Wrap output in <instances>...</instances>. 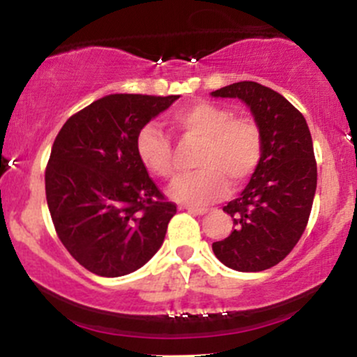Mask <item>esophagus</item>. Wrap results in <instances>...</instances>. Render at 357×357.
Here are the masks:
<instances>
[{
  "mask_svg": "<svg viewBox=\"0 0 357 357\" xmlns=\"http://www.w3.org/2000/svg\"><path fill=\"white\" fill-rule=\"evenodd\" d=\"M186 210L192 213V215H206V213L210 211L208 208H198V206H186Z\"/></svg>",
  "mask_w": 357,
  "mask_h": 357,
  "instance_id": "34e87169",
  "label": "esophagus"
}]
</instances>
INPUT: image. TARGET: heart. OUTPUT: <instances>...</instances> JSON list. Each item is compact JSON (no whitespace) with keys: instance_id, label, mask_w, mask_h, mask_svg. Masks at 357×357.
Listing matches in <instances>:
<instances>
[{"instance_id":"b5f03b06","label":"heart","mask_w":357,"mask_h":357,"mask_svg":"<svg viewBox=\"0 0 357 357\" xmlns=\"http://www.w3.org/2000/svg\"><path fill=\"white\" fill-rule=\"evenodd\" d=\"M171 124L184 137L199 141L195 171L171 186L176 202L198 206L223 198L228 190L247 183L264 158V132L255 119L233 116L231 110L198 100L174 110ZM139 161L158 178L173 179L178 173L174 149L154 124L141 127L136 136Z\"/></svg>"}]
</instances>
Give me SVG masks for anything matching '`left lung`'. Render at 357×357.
<instances>
[{
    "mask_svg": "<svg viewBox=\"0 0 357 357\" xmlns=\"http://www.w3.org/2000/svg\"><path fill=\"white\" fill-rule=\"evenodd\" d=\"M240 99L264 132V158L241 195L223 206L233 231L213 243L223 265L238 272L267 270L292 252L309 221L317 162L304 116L275 90L236 82L211 92Z\"/></svg>",
    "mask_w": 357,
    "mask_h": 357,
    "instance_id": "8db88e82",
    "label": "left lung"
}]
</instances>
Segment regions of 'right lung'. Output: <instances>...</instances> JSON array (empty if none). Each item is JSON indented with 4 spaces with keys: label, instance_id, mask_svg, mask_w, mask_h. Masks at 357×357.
Returning a JSON list of instances; mask_svg holds the SVG:
<instances>
[{
    "label": "right lung",
    "instance_id": "obj_1",
    "mask_svg": "<svg viewBox=\"0 0 357 357\" xmlns=\"http://www.w3.org/2000/svg\"><path fill=\"white\" fill-rule=\"evenodd\" d=\"M176 99L110 93L73 114L55 137L45 171L53 227L96 275H127L165 241L176 204L139 161L136 136Z\"/></svg>",
    "mask_w": 357,
    "mask_h": 357
}]
</instances>
